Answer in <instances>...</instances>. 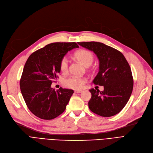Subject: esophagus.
<instances>
[{
  "mask_svg": "<svg viewBox=\"0 0 153 153\" xmlns=\"http://www.w3.org/2000/svg\"><path fill=\"white\" fill-rule=\"evenodd\" d=\"M74 92L75 93H81V92H82V91H75Z\"/></svg>",
  "mask_w": 153,
  "mask_h": 153,
  "instance_id": "34e87169",
  "label": "esophagus"
}]
</instances>
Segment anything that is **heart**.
Masks as SVG:
<instances>
[{"instance_id":"obj_1","label":"heart","mask_w":153,"mask_h":153,"mask_svg":"<svg viewBox=\"0 0 153 153\" xmlns=\"http://www.w3.org/2000/svg\"><path fill=\"white\" fill-rule=\"evenodd\" d=\"M74 56L85 67H89L94 61V56L92 53L85 49H81L77 51L75 53ZM68 68L69 60L67 57L64 56L61 59L60 63H59V68L62 72L65 73L68 72ZM85 82V78L77 76L68 77L65 78L63 81V84L66 88L74 90L81 89Z\"/></svg>"}]
</instances>
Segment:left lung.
<instances>
[{
    "label": "left lung",
    "mask_w": 153,
    "mask_h": 153,
    "mask_svg": "<svg viewBox=\"0 0 153 153\" xmlns=\"http://www.w3.org/2000/svg\"><path fill=\"white\" fill-rule=\"evenodd\" d=\"M78 44L94 52L99 61V72L93 83L104 86V91L89 90L90 110L102 117L117 114L127 104L133 89V78L127 60L120 51L101 42Z\"/></svg>",
    "instance_id": "obj_1"
}]
</instances>
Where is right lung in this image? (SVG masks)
Masks as SVG:
<instances>
[{"mask_svg": "<svg viewBox=\"0 0 153 153\" xmlns=\"http://www.w3.org/2000/svg\"><path fill=\"white\" fill-rule=\"evenodd\" d=\"M78 48L76 42L52 43L33 52L27 59L20 88L27 108L37 117L50 120L65 111L74 91L62 88L56 91L51 84L61 72V59L68 51Z\"/></svg>", "mask_w": 153, "mask_h": 153, "instance_id": "right-lung-1", "label": "right lung"}]
</instances>
